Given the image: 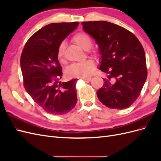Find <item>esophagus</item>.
Listing matches in <instances>:
<instances>
[{
	"instance_id": "1",
	"label": "esophagus",
	"mask_w": 161,
	"mask_h": 161,
	"mask_svg": "<svg viewBox=\"0 0 161 161\" xmlns=\"http://www.w3.org/2000/svg\"><path fill=\"white\" fill-rule=\"evenodd\" d=\"M82 80H86V81H90L91 80V78H90V77H89V78H82Z\"/></svg>"
}]
</instances>
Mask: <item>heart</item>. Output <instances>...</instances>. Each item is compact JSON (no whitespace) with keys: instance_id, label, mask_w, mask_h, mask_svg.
Wrapping results in <instances>:
<instances>
[{"instance_id":"heart-1","label":"heart","mask_w":161,"mask_h":161,"mask_svg":"<svg viewBox=\"0 0 161 161\" xmlns=\"http://www.w3.org/2000/svg\"><path fill=\"white\" fill-rule=\"evenodd\" d=\"M72 41L84 50H88L92 46V42L91 37L85 32H79L72 37ZM66 45L64 42H61L58 47L57 57L60 63H65L64 52ZM92 55L97 56L95 51L92 52ZM95 64L91 60H88L80 64L71 65L66 70L67 75L72 78H87L90 76L95 70Z\"/></svg>"}]
</instances>
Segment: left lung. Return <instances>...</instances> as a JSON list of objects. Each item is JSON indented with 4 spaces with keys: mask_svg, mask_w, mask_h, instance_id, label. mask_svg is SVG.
Masks as SVG:
<instances>
[{
    "mask_svg": "<svg viewBox=\"0 0 161 161\" xmlns=\"http://www.w3.org/2000/svg\"><path fill=\"white\" fill-rule=\"evenodd\" d=\"M81 24L98 44L101 56L99 69L108 75L103 86L97 91V97L110 109L129 108L140 95L147 78L142 44L132 33L110 22Z\"/></svg>",
    "mask_w": 161,
    "mask_h": 161,
    "instance_id": "left-lung-1",
    "label": "left lung"
}]
</instances>
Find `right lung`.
I'll list each match as a JSON object with an SVG mask.
<instances>
[{
  "label": "right lung",
  "instance_id": "right-lung-1",
  "mask_svg": "<svg viewBox=\"0 0 161 161\" xmlns=\"http://www.w3.org/2000/svg\"><path fill=\"white\" fill-rule=\"evenodd\" d=\"M79 22L51 23L30 37L21 56L23 85L36 103L52 115L69 113L76 104L77 79L59 82L62 69L57 57L60 43Z\"/></svg>",
  "mask_w": 161,
  "mask_h": 161
}]
</instances>
